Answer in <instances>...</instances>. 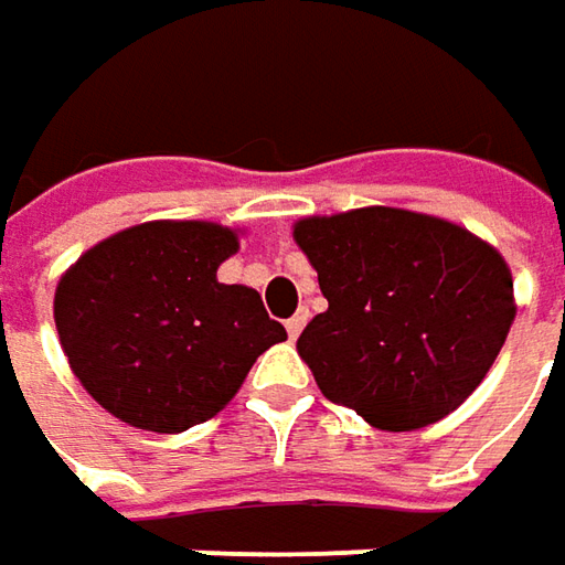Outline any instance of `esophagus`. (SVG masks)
Masks as SVG:
<instances>
[{
	"mask_svg": "<svg viewBox=\"0 0 565 565\" xmlns=\"http://www.w3.org/2000/svg\"><path fill=\"white\" fill-rule=\"evenodd\" d=\"M305 323H308V311H298L295 317L286 320V330H289V339H298V333L305 330Z\"/></svg>",
	"mask_w": 565,
	"mask_h": 565,
	"instance_id": "obj_1",
	"label": "esophagus"
}]
</instances>
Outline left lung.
<instances>
[{"instance_id":"1","label":"left lung","mask_w":565,"mask_h":565,"mask_svg":"<svg viewBox=\"0 0 565 565\" xmlns=\"http://www.w3.org/2000/svg\"><path fill=\"white\" fill-rule=\"evenodd\" d=\"M292 235L327 298L298 337L327 399L377 430H418L475 393L515 317L500 250L396 206L308 216Z\"/></svg>"}]
</instances>
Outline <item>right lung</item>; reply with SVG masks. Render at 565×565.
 Instances as JSON below:
<instances>
[{
	"instance_id": "1",
	"label": "right lung",
	"mask_w": 565,
	"mask_h": 565,
	"mask_svg": "<svg viewBox=\"0 0 565 565\" xmlns=\"http://www.w3.org/2000/svg\"><path fill=\"white\" fill-rule=\"evenodd\" d=\"M238 235L157 220L109 235L55 286V330L81 386L131 427L179 434L213 418L250 364L286 339L260 295L216 279Z\"/></svg>"
}]
</instances>
